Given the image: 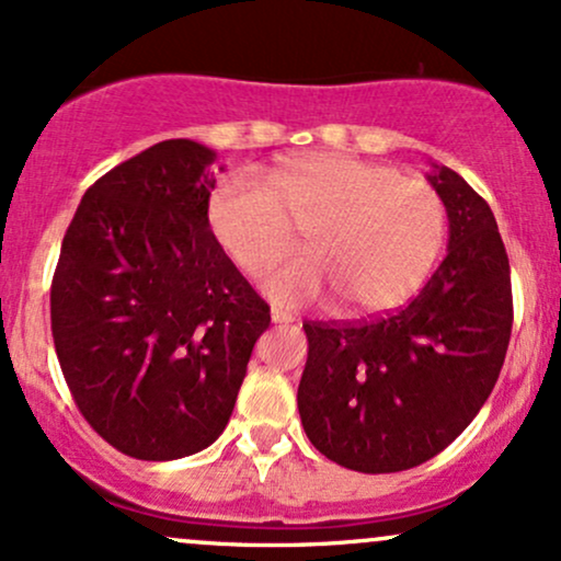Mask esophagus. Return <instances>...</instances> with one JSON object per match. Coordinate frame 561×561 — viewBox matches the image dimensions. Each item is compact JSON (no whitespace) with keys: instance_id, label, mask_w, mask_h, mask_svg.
Returning <instances> with one entry per match:
<instances>
[{"instance_id":"obj_1","label":"esophagus","mask_w":561,"mask_h":561,"mask_svg":"<svg viewBox=\"0 0 561 561\" xmlns=\"http://www.w3.org/2000/svg\"><path fill=\"white\" fill-rule=\"evenodd\" d=\"M272 321L274 324H289V321H295V313L285 311V308H272Z\"/></svg>"}]
</instances>
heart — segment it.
Returning <instances> with one entry per match:
<instances>
[{"instance_id": "b5f03b06", "label": "heart", "mask_w": 561, "mask_h": 561, "mask_svg": "<svg viewBox=\"0 0 561 561\" xmlns=\"http://www.w3.org/2000/svg\"><path fill=\"white\" fill-rule=\"evenodd\" d=\"M446 203L392 165L313 152L268 171L231 173L208 203L218 244L242 272L261 274L302 227L308 250L272 268L263 293L287 308L321 302L377 313L420 287L446 240Z\"/></svg>"}]
</instances>
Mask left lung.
Wrapping results in <instances>:
<instances>
[{
    "label": "left lung",
    "mask_w": 561,
    "mask_h": 561,
    "mask_svg": "<svg viewBox=\"0 0 561 561\" xmlns=\"http://www.w3.org/2000/svg\"><path fill=\"white\" fill-rule=\"evenodd\" d=\"M430 182L450 237L420 295L382 317L302 324V430L356 472H403L450 446L491 396L512 337V276L493 210L446 165Z\"/></svg>",
    "instance_id": "left-lung-1"
}]
</instances>
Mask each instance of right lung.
Instances as JSON below:
<instances>
[{"mask_svg":"<svg viewBox=\"0 0 561 561\" xmlns=\"http://www.w3.org/2000/svg\"><path fill=\"white\" fill-rule=\"evenodd\" d=\"M216 152L165 139L81 197L53 276V337L102 440L141 461L208 448L272 321L210 231Z\"/></svg>","mask_w":561,"mask_h":561,"instance_id":"add662e5","label":"right lung"}]
</instances>
